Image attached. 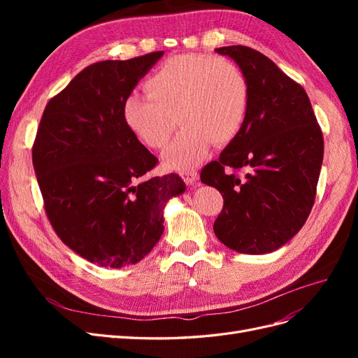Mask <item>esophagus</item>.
I'll return each instance as SVG.
<instances>
[{
	"label": "esophagus",
	"instance_id": "obj_1",
	"mask_svg": "<svg viewBox=\"0 0 358 358\" xmlns=\"http://www.w3.org/2000/svg\"><path fill=\"white\" fill-rule=\"evenodd\" d=\"M180 178L183 179V182L188 183V185H192V183L197 182L199 173L196 170H185V171H180Z\"/></svg>",
	"mask_w": 358,
	"mask_h": 358
}]
</instances>
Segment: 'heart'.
Segmentation results:
<instances>
[{
	"mask_svg": "<svg viewBox=\"0 0 358 358\" xmlns=\"http://www.w3.org/2000/svg\"><path fill=\"white\" fill-rule=\"evenodd\" d=\"M148 95L131 94L124 117L140 142L161 149L169 169L187 170L208 155L212 142L230 143L248 110V82L234 62L209 55H178L164 61L145 82Z\"/></svg>",
	"mask_w": 358,
	"mask_h": 358,
	"instance_id": "heart-1",
	"label": "heart"
}]
</instances>
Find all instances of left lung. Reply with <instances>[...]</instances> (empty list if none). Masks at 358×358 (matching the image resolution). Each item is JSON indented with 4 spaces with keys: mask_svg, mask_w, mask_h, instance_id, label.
<instances>
[{
    "mask_svg": "<svg viewBox=\"0 0 358 358\" xmlns=\"http://www.w3.org/2000/svg\"><path fill=\"white\" fill-rule=\"evenodd\" d=\"M215 52L239 66L249 100L239 134L200 175L224 199L213 231L233 251L268 254L308 220L322 164V133L306 91L272 59L248 46ZM242 168L245 177L235 173Z\"/></svg>",
    "mask_w": 358,
    "mask_h": 358,
    "instance_id": "1",
    "label": "left lung"
}]
</instances>
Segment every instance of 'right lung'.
Instances as JSON below:
<instances>
[{
  "mask_svg": "<svg viewBox=\"0 0 358 358\" xmlns=\"http://www.w3.org/2000/svg\"><path fill=\"white\" fill-rule=\"evenodd\" d=\"M164 52L83 69L43 112L32 166L48 218L76 254L119 268L143 259L164 231V208L185 191L176 173L145 178L157 157L138 142L124 103Z\"/></svg>",
  "mask_w": 358,
  "mask_h": 358,
  "instance_id": "obj_1",
  "label": "right lung"
}]
</instances>
